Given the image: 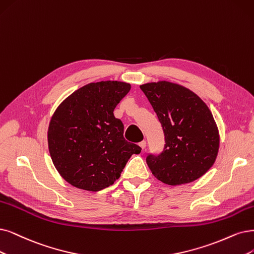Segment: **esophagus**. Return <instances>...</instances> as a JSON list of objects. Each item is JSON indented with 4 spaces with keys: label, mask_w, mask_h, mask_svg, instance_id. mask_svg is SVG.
<instances>
[{
    "label": "esophagus",
    "mask_w": 254,
    "mask_h": 254,
    "mask_svg": "<svg viewBox=\"0 0 254 254\" xmlns=\"http://www.w3.org/2000/svg\"><path fill=\"white\" fill-rule=\"evenodd\" d=\"M139 145H140V147H141L142 149H144L146 147V142L145 141H141V142L139 143Z\"/></svg>",
    "instance_id": "1"
}]
</instances>
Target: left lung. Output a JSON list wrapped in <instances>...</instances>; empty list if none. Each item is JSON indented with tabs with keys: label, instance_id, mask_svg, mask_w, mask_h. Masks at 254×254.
Instances as JSON below:
<instances>
[{
	"label": "left lung",
	"instance_id": "1",
	"mask_svg": "<svg viewBox=\"0 0 254 254\" xmlns=\"http://www.w3.org/2000/svg\"><path fill=\"white\" fill-rule=\"evenodd\" d=\"M156 112L164 133L160 154H148L153 175L168 185L199 179L213 165L220 137L213 116L193 92L170 81L140 86Z\"/></svg>",
	"mask_w": 254,
	"mask_h": 254
}]
</instances>
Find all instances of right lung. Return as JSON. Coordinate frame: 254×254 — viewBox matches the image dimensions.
Instances as JSON below:
<instances>
[{
    "label": "right lung",
    "instance_id": "right-lung-1",
    "mask_svg": "<svg viewBox=\"0 0 254 254\" xmlns=\"http://www.w3.org/2000/svg\"><path fill=\"white\" fill-rule=\"evenodd\" d=\"M130 90L121 81L91 82L56 109L48 128L52 162L77 189L98 191L114 183L128 159L141 147L127 142L114 109Z\"/></svg>",
    "mask_w": 254,
    "mask_h": 254
}]
</instances>
